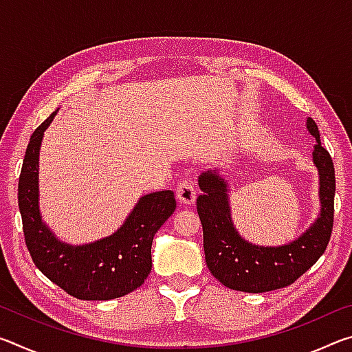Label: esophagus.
<instances>
[{"label":"esophagus","mask_w":352,"mask_h":352,"mask_svg":"<svg viewBox=\"0 0 352 352\" xmlns=\"http://www.w3.org/2000/svg\"><path fill=\"white\" fill-rule=\"evenodd\" d=\"M175 195H177L178 201H182V204H184V205H190V204H194L195 199H197V189H195L192 182L182 180L177 184Z\"/></svg>","instance_id":"obj_1"}]
</instances>
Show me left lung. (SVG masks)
<instances>
[{
    "label": "left lung",
    "mask_w": 352,
    "mask_h": 352,
    "mask_svg": "<svg viewBox=\"0 0 352 352\" xmlns=\"http://www.w3.org/2000/svg\"><path fill=\"white\" fill-rule=\"evenodd\" d=\"M306 126L317 140L312 157L320 175L321 211L306 233L285 245L261 247L242 239L231 220L228 183L212 170L199 177L201 194L197 197V212L204 226L206 265L212 276L228 289L264 294L287 287L311 269L329 243L336 170L329 152L321 146L318 127L312 118H307Z\"/></svg>",
    "instance_id": "1"
}]
</instances>
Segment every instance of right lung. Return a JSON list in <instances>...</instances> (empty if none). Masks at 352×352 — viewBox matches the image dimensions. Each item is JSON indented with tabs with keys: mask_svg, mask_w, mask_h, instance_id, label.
Masks as SVG:
<instances>
[{
	"mask_svg": "<svg viewBox=\"0 0 352 352\" xmlns=\"http://www.w3.org/2000/svg\"><path fill=\"white\" fill-rule=\"evenodd\" d=\"M56 111L35 129L19 180V206L26 247L37 269L77 300L105 301L130 294L152 269V241L177 208L172 190L141 197L116 233L104 239L69 245L43 223L38 208V152Z\"/></svg>",
	"mask_w": 352,
	"mask_h": 352,
	"instance_id": "add662e5",
	"label": "right lung"
}]
</instances>
